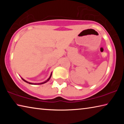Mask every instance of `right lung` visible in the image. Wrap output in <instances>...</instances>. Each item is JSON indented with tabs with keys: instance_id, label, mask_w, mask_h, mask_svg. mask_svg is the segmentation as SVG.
<instances>
[{
	"instance_id": "right-lung-1",
	"label": "right lung",
	"mask_w": 124,
	"mask_h": 124,
	"mask_svg": "<svg viewBox=\"0 0 124 124\" xmlns=\"http://www.w3.org/2000/svg\"><path fill=\"white\" fill-rule=\"evenodd\" d=\"M51 75H52V73H51V75H50V77L49 78H48V79L47 80H46L45 81H44V82H43V83H38V84H34V83H29V82H28V81H27L25 80H24V79H23L22 78H22V79L24 81H25V82H26V83H29V84H32V85H36V84H38V85H39V84H44V83H45L47 82V81H49V80L50 79V78H51Z\"/></svg>"
}]
</instances>
